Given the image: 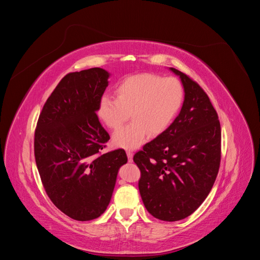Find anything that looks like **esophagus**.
Wrapping results in <instances>:
<instances>
[{"label": "esophagus", "mask_w": 260, "mask_h": 260, "mask_svg": "<svg viewBox=\"0 0 260 260\" xmlns=\"http://www.w3.org/2000/svg\"><path fill=\"white\" fill-rule=\"evenodd\" d=\"M127 156H128V159L131 162L133 160V152L132 151H127Z\"/></svg>", "instance_id": "obj_1"}]
</instances>
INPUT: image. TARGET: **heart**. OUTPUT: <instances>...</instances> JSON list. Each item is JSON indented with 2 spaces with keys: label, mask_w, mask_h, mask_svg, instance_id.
I'll list each match as a JSON object with an SVG mask.
<instances>
[{
  "label": "heart",
  "mask_w": 260,
  "mask_h": 260,
  "mask_svg": "<svg viewBox=\"0 0 260 260\" xmlns=\"http://www.w3.org/2000/svg\"><path fill=\"white\" fill-rule=\"evenodd\" d=\"M116 96L104 94L98 103L99 119L117 130L131 116L132 121L113 137L117 147L138 148L149 137L166 131L183 102V88L174 77L161 78L139 74L123 79L116 86Z\"/></svg>",
  "instance_id": "obj_1"
}]
</instances>
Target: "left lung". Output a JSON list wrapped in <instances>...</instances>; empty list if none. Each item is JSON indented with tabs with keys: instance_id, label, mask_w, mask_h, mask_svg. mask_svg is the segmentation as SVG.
<instances>
[{
	"instance_id": "left-lung-1",
	"label": "left lung",
	"mask_w": 260,
	"mask_h": 260,
	"mask_svg": "<svg viewBox=\"0 0 260 260\" xmlns=\"http://www.w3.org/2000/svg\"><path fill=\"white\" fill-rule=\"evenodd\" d=\"M183 105L169 128L143 146L133 160L141 170L139 190L147 211L164 221L190 216L208 196L220 165L221 129L207 94L175 68Z\"/></svg>"
}]
</instances>
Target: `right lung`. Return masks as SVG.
<instances>
[{"mask_svg":"<svg viewBox=\"0 0 260 260\" xmlns=\"http://www.w3.org/2000/svg\"><path fill=\"white\" fill-rule=\"evenodd\" d=\"M109 77L99 67L66 75L44 104L35 133L36 162L45 192L78 221L99 218L106 210L118 170L128 161L121 148L101 154L109 135L96 108Z\"/></svg>","mask_w":260,"mask_h":260,"instance_id":"add662e5","label":"right lung"}]
</instances>
